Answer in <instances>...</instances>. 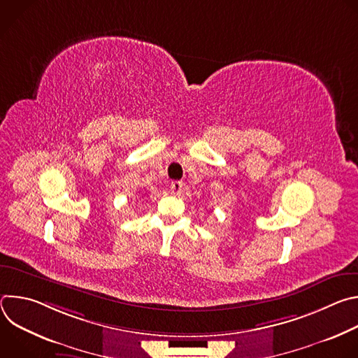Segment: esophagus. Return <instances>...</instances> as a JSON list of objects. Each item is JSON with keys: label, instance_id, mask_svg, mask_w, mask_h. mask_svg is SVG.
I'll return each instance as SVG.
<instances>
[{"label": "esophagus", "instance_id": "1", "mask_svg": "<svg viewBox=\"0 0 358 358\" xmlns=\"http://www.w3.org/2000/svg\"><path fill=\"white\" fill-rule=\"evenodd\" d=\"M170 189H171V194L180 195L181 191H182V182H181V181H173V182L170 184Z\"/></svg>", "mask_w": 358, "mask_h": 358}]
</instances>
